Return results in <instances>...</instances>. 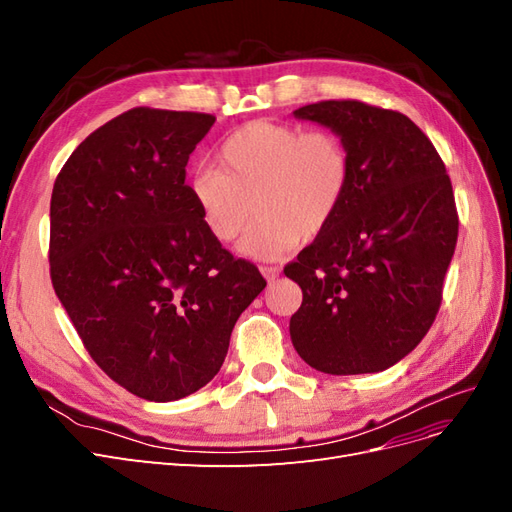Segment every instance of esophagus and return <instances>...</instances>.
Returning <instances> with one entry per match:
<instances>
[{"mask_svg":"<svg viewBox=\"0 0 512 512\" xmlns=\"http://www.w3.org/2000/svg\"><path fill=\"white\" fill-rule=\"evenodd\" d=\"M260 273L265 275L267 282H275L282 271H280V267H260Z\"/></svg>","mask_w":512,"mask_h":512,"instance_id":"1","label":"esophagus"}]
</instances>
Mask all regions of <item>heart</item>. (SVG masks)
Returning a JSON list of instances; mask_svg holds the SVG:
<instances>
[{
  "label": "heart",
  "mask_w": 512,
  "mask_h": 512,
  "mask_svg": "<svg viewBox=\"0 0 512 512\" xmlns=\"http://www.w3.org/2000/svg\"><path fill=\"white\" fill-rule=\"evenodd\" d=\"M352 177L346 143L331 130L250 121L200 166L190 192L213 239L235 241L258 215L241 254L271 260L312 241L342 209Z\"/></svg>",
  "instance_id": "b5f03b06"
}]
</instances>
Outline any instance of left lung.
<instances>
[{
  "label": "left lung",
  "mask_w": 512,
  "mask_h": 512,
  "mask_svg": "<svg viewBox=\"0 0 512 512\" xmlns=\"http://www.w3.org/2000/svg\"><path fill=\"white\" fill-rule=\"evenodd\" d=\"M292 115L335 132L352 162L342 209L284 269L303 290L292 346L331 376L384 371L421 344L440 309L459 232L451 179L397 111L327 100Z\"/></svg>",
  "instance_id": "obj_1"
}]
</instances>
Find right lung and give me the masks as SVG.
<instances>
[{"mask_svg":"<svg viewBox=\"0 0 512 512\" xmlns=\"http://www.w3.org/2000/svg\"><path fill=\"white\" fill-rule=\"evenodd\" d=\"M215 117L138 106L74 149L51 196V280L108 378L175 401L218 374L267 282L209 235L185 185Z\"/></svg>","mask_w":512,"mask_h":512,"instance_id":"add662e5","label":"right lung"}]
</instances>
